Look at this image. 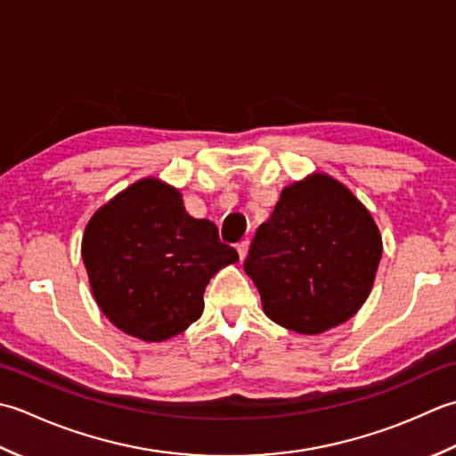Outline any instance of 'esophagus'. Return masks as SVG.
Listing matches in <instances>:
<instances>
[{"label":"esophagus","mask_w":456,"mask_h":456,"mask_svg":"<svg viewBox=\"0 0 456 456\" xmlns=\"http://www.w3.org/2000/svg\"><path fill=\"white\" fill-rule=\"evenodd\" d=\"M248 248H249V240L240 241V244L236 246V249H238V256H240V262H244V259H246V256H248Z\"/></svg>","instance_id":"34e87169"}]
</instances>
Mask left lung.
<instances>
[{"label":"left lung","instance_id":"8db88e82","mask_svg":"<svg viewBox=\"0 0 456 456\" xmlns=\"http://www.w3.org/2000/svg\"><path fill=\"white\" fill-rule=\"evenodd\" d=\"M382 257L376 222L354 194L317 173L285 187L257 228L246 273L273 322L321 334L354 317Z\"/></svg>","mask_w":456,"mask_h":456}]
</instances>
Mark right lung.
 <instances>
[{"label":"right lung","mask_w":456,"mask_h":456,"mask_svg":"<svg viewBox=\"0 0 456 456\" xmlns=\"http://www.w3.org/2000/svg\"><path fill=\"white\" fill-rule=\"evenodd\" d=\"M82 259L106 317L135 338L161 342L200 317L210 277L238 252L210 220L184 210L179 191L143 179L90 218Z\"/></svg>","instance_id":"add662e5"}]
</instances>
